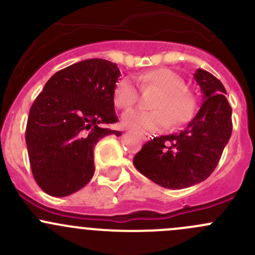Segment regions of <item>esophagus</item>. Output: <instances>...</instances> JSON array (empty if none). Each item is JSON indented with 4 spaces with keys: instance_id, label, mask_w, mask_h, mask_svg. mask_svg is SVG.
<instances>
[{
    "instance_id": "obj_1",
    "label": "esophagus",
    "mask_w": 255,
    "mask_h": 255,
    "mask_svg": "<svg viewBox=\"0 0 255 255\" xmlns=\"http://www.w3.org/2000/svg\"><path fill=\"white\" fill-rule=\"evenodd\" d=\"M140 138L146 142V140H149V138H150V134H148V133H142V134H140Z\"/></svg>"
}]
</instances>
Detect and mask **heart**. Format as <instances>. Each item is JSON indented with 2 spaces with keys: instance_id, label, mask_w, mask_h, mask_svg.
I'll list each match as a JSON object with an SVG mask.
<instances>
[{
  "instance_id": "obj_1",
  "label": "heart",
  "mask_w": 255,
  "mask_h": 255,
  "mask_svg": "<svg viewBox=\"0 0 255 255\" xmlns=\"http://www.w3.org/2000/svg\"><path fill=\"white\" fill-rule=\"evenodd\" d=\"M144 87H156L159 94L151 100L154 109H132L123 113L125 127L138 132H154L171 126H180L190 120L196 107L191 92L186 90L184 79L169 69H155L137 76ZM138 90L129 78L121 79L113 90V102L120 109L132 106Z\"/></svg>"
}]
</instances>
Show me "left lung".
<instances>
[{"mask_svg": "<svg viewBox=\"0 0 255 255\" xmlns=\"http://www.w3.org/2000/svg\"><path fill=\"white\" fill-rule=\"evenodd\" d=\"M202 106L185 129L146 142L133 159L135 169L165 189H186L206 180L232 134V109L222 82L197 69Z\"/></svg>", "mask_w": 255, "mask_h": 255, "instance_id": "8db88e82", "label": "left lung"}]
</instances>
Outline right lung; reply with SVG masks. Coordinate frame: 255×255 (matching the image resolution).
<instances>
[{"label": "right lung", "instance_id": "1", "mask_svg": "<svg viewBox=\"0 0 255 255\" xmlns=\"http://www.w3.org/2000/svg\"><path fill=\"white\" fill-rule=\"evenodd\" d=\"M117 64L87 59L54 74L30 107L25 143L33 176L50 196L79 191L95 171L94 146L120 130L102 128L118 121L113 90Z\"/></svg>", "mask_w": 255, "mask_h": 255}]
</instances>
